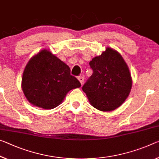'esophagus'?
<instances>
[{
  "instance_id": "1",
  "label": "esophagus",
  "mask_w": 159,
  "mask_h": 159,
  "mask_svg": "<svg viewBox=\"0 0 159 159\" xmlns=\"http://www.w3.org/2000/svg\"><path fill=\"white\" fill-rule=\"evenodd\" d=\"M78 79H79V80L80 81V84L83 85V84H84V78L82 76H79L78 77Z\"/></svg>"
}]
</instances>
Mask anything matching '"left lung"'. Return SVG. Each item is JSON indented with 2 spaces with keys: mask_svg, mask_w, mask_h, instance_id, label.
<instances>
[{
  "mask_svg": "<svg viewBox=\"0 0 159 159\" xmlns=\"http://www.w3.org/2000/svg\"><path fill=\"white\" fill-rule=\"evenodd\" d=\"M93 74L82 88L92 106L103 112L119 107L129 96L132 79L121 54L107 47L89 63Z\"/></svg>",
  "mask_w": 159,
  "mask_h": 159,
  "instance_id": "1",
  "label": "left lung"
}]
</instances>
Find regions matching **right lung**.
<instances>
[{
  "label": "right lung",
  "mask_w": 159,
  "mask_h": 159,
  "mask_svg": "<svg viewBox=\"0 0 159 159\" xmlns=\"http://www.w3.org/2000/svg\"><path fill=\"white\" fill-rule=\"evenodd\" d=\"M80 85L76 78L70 75L69 66L47 49L30 59L21 84L27 100L34 106L45 110L59 106L68 92Z\"/></svg>",
  "instance_id": "right-lung-1"
}]
</instances>
